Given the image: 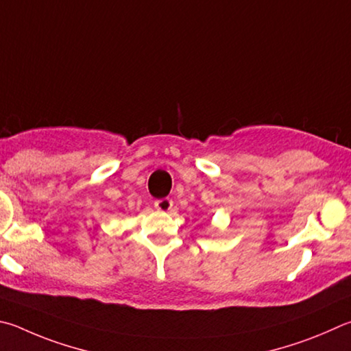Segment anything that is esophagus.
Listing matches in <instances>:
<instances>
[{
  "label": "esophagus",
  "instance_id": "1",
  "mask_svg": "<svg viewBox=\"0 0 351 351\" xmlns=\"http://www.w3.org/2000/svg\"><path fill=\"white\" fill-rule=\"evenodd\" d=\"M171 207H173V201L170 197H162V199L155 201V208L159 210V212H169Z\"/></svg>",
  "mask_w": 351,
  "mask_h": 351
}]
</instances>
